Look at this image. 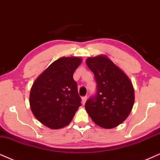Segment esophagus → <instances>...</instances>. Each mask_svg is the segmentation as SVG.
Instances as JSON below:
<instances>
[{"label": "esophagus", "mask_w": 160, "mask_h": 160, "mask_svg": "<svg viewBox=\"0 0 160 160\" xmlns=\"http://www.w3.org/2000/svg\"><path fill=\"white\" fill-rule=\"evenodd\" d=\"M86 100H87V97L86 96V97H82V103L84 105L85 103H86Z\"/></svg>", "instance_id": "1"}]
</instances>
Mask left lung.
Here are the masks:
<instances>
[{
    "mask_svg": "<svg viewBox=\"0 0 160 160\" xmlns=\"http://www.w3.org/2000/svg\"><path fill=\"white\" fill-rule=\"evenodd\" d=\"M86 64L94 74L95 96L85 108L92 120L103 128H113L130 114L134 103V90L128 77L106 55L88 58Z\"/></svg>",
    "mask_w": 160,
    "mask_h": 160,
    "instance_id": "1",
    "label": "left lung"
}]
</instances>
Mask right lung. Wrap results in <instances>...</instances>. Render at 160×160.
<instances>
[{"label":"right lung","instance_id":"obj_1","mask_svg":"<svg viewBox=\"0 0 160 160\" xmlns=\"http://www.w3.org/2000/svg\"><path fill=\"white\" fill-rule=\"evenodd\" d=\"M82 59L62 57L52 62L34 82L30 91V108L38 121L48 128L59 129L72 120L81 98L73 74Z\"/></svg>","mask_w":160,"mask_h":160}]
</instances>
